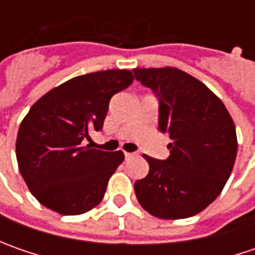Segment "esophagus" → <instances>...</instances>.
Here are the masks:
<instances>
[{
	"mask_svg": "<svg viewBox=\"0 0 255 255\" xmlns=\"http://www.w3.org/2000/svg\"><path fill=\"white\" fill-rule=\"evenodd\" d=\"M134 154H136V153H128V152H125V157H126V159H129V157H133Z\"/></svg>",
	"mask_w": 255,
	"mask_h": 255,
	"instance_id": "1",
	"label": "esophagus"
}]
</instances>
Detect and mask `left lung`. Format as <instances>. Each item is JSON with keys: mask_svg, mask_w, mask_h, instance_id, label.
I'll return each mask as SVG.
<instances>
[{"mask_svg": "<svg viewBox=\"0 0 255 255\" xmlns=\"http://www.w3.org/2000/svg\"><path fill=\"white\" fill-rule=\"evenodd\" d=\"M136 81L159 99V130L170 139V156L144 154L149 173L134 183L144 210L164 220L187 219L217 199L237 156L236 126L224 103L177 68L133 69Z\"/></svg>", "mask_w": 255, "mask_h": 255, "instance_id": "8db88e82", "label": "left lung"}]
</instances>
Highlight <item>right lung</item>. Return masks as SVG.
I'll return each instance as SVG.
<instances>
[{
  "instance_id": "right-lung-1",
  "label": "right lung",
  "mask_w": 255,
  "mask_h": 255,
  "mask_svg": "<svg viewBox=\"0 0 255 255\" xmlns=\"http://www.w3.org/2000/svg\"><path fill=\"white\" fill-rule=\"evenodd\" d=\"M132 82V72L126 69L81 75L32 105L15 147L19 171L42 206L75 216L101 203L125 156L121 150L91 149L85 140L103 128L111 98Z\"/></svg>"
}]
</instances>
